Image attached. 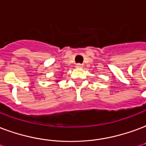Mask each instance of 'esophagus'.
<instances>
[{"mask_svg": "<svg viewBox=\"0 0 146 146\" xmlns=\"http://www.w3.org/2000/svg\"><path fill=\"white\" fill-rule=\"evenodd\" d=\"M76 68H82L83 67V65L80 64V63H78V64L76 65Z\"/></svg>", "mask_w": 146, "mask_h": 146, "instance_id": "1", "label": "esophagus"}]
</instances>
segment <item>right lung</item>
Instances as JSON below:
<instances>
[{"label": "right lung", "instance_id": "1", "mask_svg": "<svg viewBox=\"0 0 146 146\" xmlns=\"http://www.w3.org/2000/svg\"><path fill=\"white\" fill-rule=\"evenodd\" d=\"M56 82H57V83H58V82H59V80H56Z\"/></svg>", "mask_w": 146, "mask_h": 146}]
</instances>
